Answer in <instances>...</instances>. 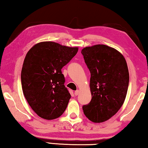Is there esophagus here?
Wrapping results in <instances>:
<instances>
[{
  "label": "esophagus",
  "mask_w": 148,
  "mask_h": 148,
  "mask_svg": "<svg viewBox=\"0 0 148 148\" xmlns=\"http://www.w3.org/2000/svg\"><path fill=\"white\" fill-rule=\"evenodd\" d=\"M79 90H76L75 92V96H78L79 95Z\"/></svg>",
  "instance_id": "34e87169"
}]
</instances>
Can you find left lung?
<instances>
[{
	"instance_id": "left-lung-1",
	"label": "left lung",
	"mask_w": 148,
	"mask_h": 148,
	"mask_svg": "<svg viewBox=\"0 0 148 148\" xmlns=\"http://www.w3.org/2000/svg\"><path fill=\"white\" fill-rule=\"evenodd\" d=\"M82 53L91 73L92 94L83 110L90 121L103 123L114 116L125 102L129 82L126 60L118 50L104 44L88 46Z\"/></svg>"
}]
</instances>
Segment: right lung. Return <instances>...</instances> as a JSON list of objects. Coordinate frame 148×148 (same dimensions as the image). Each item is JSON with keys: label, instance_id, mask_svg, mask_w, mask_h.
<instances>
[{"label": "right lung", "instance_id": "add662e5", "mask_svg": "<svg viewBox=\"0 0 148 148\" xmlns=\"http://www.w3.org/2000/svg\"><path fill=\"white\" fill-rule=\"evenodd\" d=\"M78 51L54 42H42L30 48L21 70L24 96L34 112L46 120L57 119L67 107L71 94L64 86L61 69Z\"/></svg>", "mask_w": 148, "mask_h": 148}]
</instances>
